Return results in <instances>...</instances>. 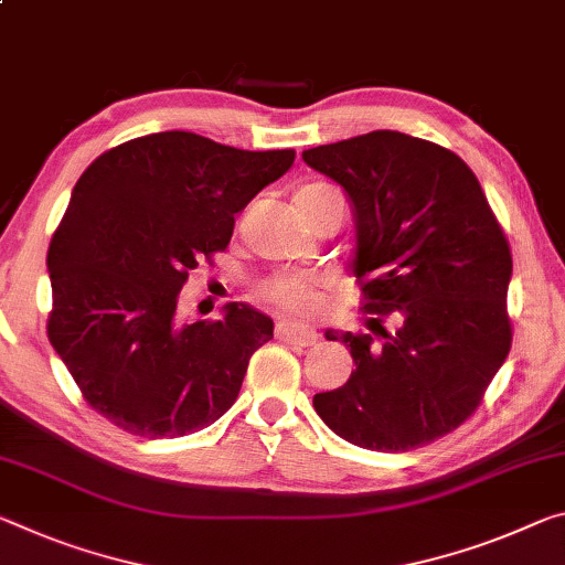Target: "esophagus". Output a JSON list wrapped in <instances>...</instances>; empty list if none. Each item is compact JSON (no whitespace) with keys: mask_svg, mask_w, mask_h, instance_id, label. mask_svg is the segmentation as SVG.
Wrapping results in <instances>:
<instances>
[{"mask_svg":"<svg viewBox=\"0 0 565 565\" xmlns=\"http://www.w3.org/2000/svg\"><path fill=\"white\" fill-rule=\"evenodd\" d=\"M276 339H279V342H286V344L311 347V344H317L319 334L309 327L291 324V321H279V324H276Z\"/></svg>","mask_w":565,"mask_h":565,"instance_id":"obj_1","label":"esophagus"}]
</instances>
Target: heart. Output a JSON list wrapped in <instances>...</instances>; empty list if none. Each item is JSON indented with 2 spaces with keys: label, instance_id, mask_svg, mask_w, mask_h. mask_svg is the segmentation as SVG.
<instances>
[{
  "label": "heart",
  "instance_id": "1",
  "mask_svg": "<svg viewBox=\"0 0 565 565\" xmlns=\"http://www.w3.org/2000/svg\"><path fill=\"white\" fill-rule=\"evenodd\" d=\"M319 193H337V191L324 183H311L301 188L297 199H303V195H319ZM256 297L264 303H268V307L286 311V315L311 317L317 315L321 301H324V284L309 274L281 271V274L266 276L264 281H258Z\"/></svg>",
  "mask_w": 565,
  "mask_h": 565
}]
</instances>
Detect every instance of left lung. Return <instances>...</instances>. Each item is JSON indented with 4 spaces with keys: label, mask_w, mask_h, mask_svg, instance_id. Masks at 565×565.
Masks as SVG:
<instances>
[{
    "label": "left lung",
    "mask_w": 565,
    "mask_h": 565,
    "mask_svg": "<svg viewBox=\"0 0 565 565\" xmlns=\"http://www.w3.org/2000/svg\"><path fill=\"white\" fill-rule=\"evenodd\" d=\"M301 156L354 205V276L370 315V331H327L356 370L315 395V409L366 450L435 443L480 407L513 344L503 226L468 163L437 142L374 130Z\"/></svg>",
    "instance_id": "8db88e82"
}]
</instances>
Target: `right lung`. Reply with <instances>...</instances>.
<instances>
[{"label": "right lung", "mask_w": 565, "mask_h": 565, "mask_svg": "<svg viewBox=\"0 0 565 565\" xmlns=\"http://www.w3.org/2000/svg\"><path fill=\"white\" fill-rule=\"evenodd\" d=\"M294 158L168 130L105 150L79 175L47 250V337L107 423L160 440L234 405L274 321L236 301L221 319L181 321L178 294Z\"/></svg>", "instance_id": "obj_1"}]
</instances>
